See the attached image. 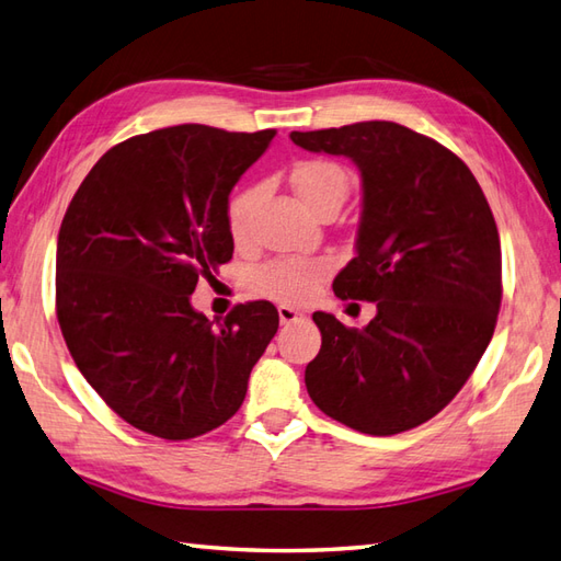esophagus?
Masks as SVG:
<instances>
[{
  "label": "esophagus",
  "mask_w": 561,
  "mask_h": 561,
  "mask_svg": "<svg viewBox=\"0 0 561 561\" xmlns=\"http://www.w3.org/2000/svg\"><path fill=\"white\" fill-rule=\"evenodd\" d=\"M278 317H280V324H293L297 319H302V312L295 310L290 305H278Z\"/></svg>",
  "instance_id": "esophagus-1"
}]
</instances>
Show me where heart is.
I'll return each instance as SVG.
<instances>
[{
  "instance_id": "obj_1",
  "label": "heart",
  "mask_w": 561,
  "mask_h": 561,
  "mask_svg": "<svg viewBox=\"0 0 561 561\" xmlns=\"http://www.w3.org/2000/svg\"><path fill=\"white\" fill-rule=\"evenodd\" d=\"M290 179L295 193L312 213H317L329 201L344 203L348 191L346 171L334 162H327V159L300 162L293 169ZM259 186L242 188L234 193L230 205H227V225H230V232L237 242H242L249 234L251 210H254L259 201ZM327 271V259H278L254 273V288L261 295L273 297V300L302 302L314 295Z\"/></svg>"
}]
</instances>
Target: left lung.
<instances>
[{"instance_id": "1", "label": "left lung", "mask_w": 561, "mask_h": 561, "mask_svg": "<svg viewBox=\"0 0 561 561\" xmlns=\"http://www.w3.org/2000/svg\"><path fill=\"white\" fill-rule=\"evenodd\" d=\"M290 140L358 167L356 256L334 293L377 307L363 329L312 314L322 348L305 370L307 392L327 416L368 436L416 428L453 402L494 336V215L460 157L399 123L363 121Z\"/></svg>"}]
</instances>
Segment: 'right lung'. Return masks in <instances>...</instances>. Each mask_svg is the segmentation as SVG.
<instances>
[{
	"label": "right lung",
	"mask_w": 561,
	"mask_h": 561,
	"mask_svg": "<svg viewBox=\"0 0 561 561\" xmlns=\"http://www.w3.org/2000/svg\"><path fill=\"white\" fill-rule=\"evenodd\" d=\"M276 130L210 125L135 135L99 159L57 234V322L79 373L130 426L164 440L203 436L242 407L278 331L266 300L222 324L191 293L232 259L227 205Z\"/></svg>",
	"instance_id": "obj_1"
}]
</instances>
